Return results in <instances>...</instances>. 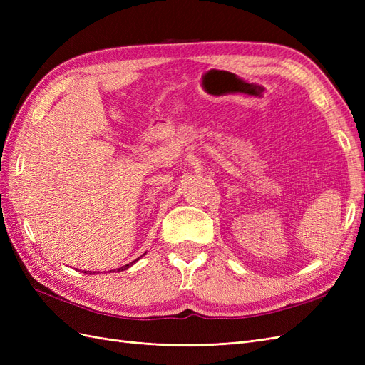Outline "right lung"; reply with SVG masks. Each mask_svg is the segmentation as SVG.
<instances>
[{
    "mask_svg": "<svg viewBox=\"0 0 365 365\" xmlns=\"http://www.w3.org/2000/svg\"><path fill=\"white\" fill-rule=\"evenodd\" d=\"M137 260H140V257H138ZM137 260H134V262H130V263L125 264V267H121V268H118V269H117V272H120V271H125V269H128V268H129V267H132V264H134V263H135ZM85 272H86V274H88V272H90V274H91V271H85Z\"/></svg>",
    "mask_w": 365,
    "mask_h": 365,
    "instance_id": "1",
    "label": "right lung"
}]
</instances>
